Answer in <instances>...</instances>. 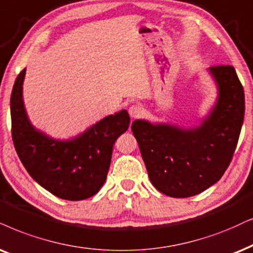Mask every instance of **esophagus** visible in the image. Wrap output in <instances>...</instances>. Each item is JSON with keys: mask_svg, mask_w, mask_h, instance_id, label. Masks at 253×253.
<instances>
[{"mask_svg": "<svg viewBox=\"0 0 253 253\" xmlns=\"http://www.w3.org/2000/svg\"><path fill=\"white\" fill-rule=\"evenodd\" d=\"M129 116L133 118V119H136V118H141L143 116V107L140 106V105H132L128 108Z\"/></svg>", "mask_w": 253, "mask_h": 253, "instance_id": "obj_1", "label": "esophagus"}]
</instances>
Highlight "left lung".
Wrapping results in <instances>:
<instances>
[{"instance_id":"obj_1","label":"left lung","mask_w":253,"mask_h":253,"mask_svg":"<svg viewBox=\"0 0 253 253\" xmlns=\"http://www.w3.org/2000/svg\"><path fill=\"white\" fill-rule=\"evenodd\" d=\"M218 97L209 116L193 128L135 120L149 180L160 193L183 198L202 193L223 176L231 162L244 121V89L231 65L212 66Z\"/></svg>"}]
</instances>
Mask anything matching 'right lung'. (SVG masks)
I'll return each instance as SVG.
<instances>
[{
	"mask_svg": "<svg viewBox=\"0 0 253 253\" xmlns=\"http://www.w3.org/2000/svg\"><path fill=\"white\" fill-rule=\"evenodd\" d=\"M25 69L10 98L11 135L18 158L31 177L55 196L81 201L93 196L106 181L113 145L129 127L128 112L111 114L70 140H56L35 128L23 103Z\"/></svg>",
	"mask_w": 253,
	"mask_h": 253,
	"instance_id": "right-lung-1",
	"label": "right lung"
}]
</instances>
